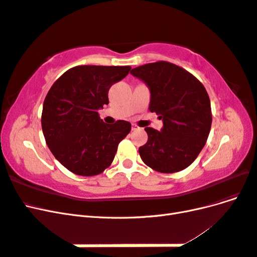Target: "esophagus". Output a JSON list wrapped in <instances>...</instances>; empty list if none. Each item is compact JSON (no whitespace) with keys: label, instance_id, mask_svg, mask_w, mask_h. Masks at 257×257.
<instances>
[{"label":"esophagus","instance_id":"1","mask_svg":"<svg viewBox=\"0 0 257 257\" xmlns=\"http://www.w3.org/2000/svg\"><path fill=\"white\" fill-rule=\"evenodd\" d=\"M139 130V126L136 125V124H132V131H137Z\"/></svg>","mask_w":257,"mask_h":257}]
</instances>
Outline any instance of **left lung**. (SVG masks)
Segmentation results:
<instances>
[{"instance_id":"8db88e82","label":"left lung","mask_w":257,"mask_h":257,"mask_svg":"<svg viewBox=\"0 0 257 257\" xmlns=\"http://www.w3.org/2000/svg\"><path fill=\"white\" fill-rule=\"evenodd\" d=\"M131 74L149 87V109L163 120L161 131L145 128L148 142L138 150L143 162L163 174L189 167L204 148L212 123L210 98L203 83L166 61L135 67Z\"/></svg>"}]
</instances>
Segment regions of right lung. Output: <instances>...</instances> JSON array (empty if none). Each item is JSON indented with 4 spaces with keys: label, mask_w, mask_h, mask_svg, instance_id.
Instances as JSON below:
<instances>
[{
    "label": "right lung",
    "mask_w": 257,
    "mask_h": 257,
    "mask_svg": "<svg viewBox=\"0 0 257 257\" xmlns=\"http://www.w3.org/2000/svg\"><path fill=\"white\" fill-rule=\"evenodd\" d=\"M130 71L131 66H75L48 91L42 112L43 133L54 158L69 172L91 177L110 166L132 125L124 120L106 124L97 110L109 103L111 85Z\"/></svg>",
    "instance_id": "obj_1"
}]
</instances>
